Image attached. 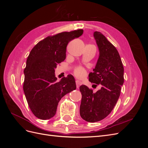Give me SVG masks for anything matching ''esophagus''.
<instances>
[{
  "label": "esophagus",
  "mask_w": 148,
  "mask_h": 148,
  "mask_svg": "<svg viewBox=\"0 0 148 148\" xmlns=\"http://www.w3.org/2000/svg\"><path fill=\"white\" fill-rule=\"evenodd\" d=\"M75 82H76V85H77V88H78L79 87V86L80 85H82V82H79V80H76L75 81Z\"/></svg>",
  "instance_id": "obj_1"
}]
</instances>
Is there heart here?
Wrapping results in <instances>:
<instances>
[{"instance_id": "b5f03b06", "label": "heart", "mask_w": 148, "mask_h": 148, "mask_svg": "<svg viewBox=\"0 0 148 148\" xmlns=\"http://www.w3.org/2000/svg\"><path fill=\"white\" fill-rule=\"evenodd\" d=\"M74 73L78 78H83L86 75V70L82 66H78L74 70Z\"/></svg>"}]
</instances>
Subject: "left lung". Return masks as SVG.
Returning <instances> with one entry per match:
<instances>
[{
	"mask_svg": "<svg viewBox=\"0 0 148 148\" xmlns=\"http://www.w3.org/2000/svg\"><path fill=\"white\" fill-rule=\"evenodd\" d=\"M99 50V57L94 72L89 74V80L101 88L96 92L86 85L79 91L82 98L79 107L82 118L89 122L105 119L114 108L124 82V69L117 49L99 31L94 33Z\"/></svg>",
	"mask_w": 148,
	"mask_h": 148,
	"instance_id": "8db88e82",
	"label": "left lung"
}]
</instances>
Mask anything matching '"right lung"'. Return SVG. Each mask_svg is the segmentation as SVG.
<instances>
[{
  "label": "right lung",
  "instance_id": "add662e5",
  "mask_svg": "<svg viewBox=\"0 0 148 148\" xmlns=\"http://www.w3.org/2000/svg\"><path fill=\"white\" fill-rule=\"evenodd\" d=\"M83 33L79 29L49 36L31 51L24 70L23 91L31 112L38 119L53 117L60 99L76 89L72 75L58 82L54 72L57 65L65 59L67 44Z\"/></svg>",
  "mask_w": 148,
  "mask_h": 148
}]
</instances>
